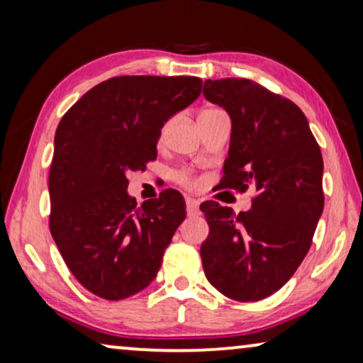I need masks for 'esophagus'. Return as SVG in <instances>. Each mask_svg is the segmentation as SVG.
<instances>
[{"label": "esophagus", "mask_w": 363, "mask_h": 363, "mask_svg": "<svg viewBox=\"0 0 363 363\" xmlns=\"http://www.w3.org/2000/svg\"><path fill=\"white\" fill-rule=\"evenodd\" d=\"M186 208H187L189 216H197V213H199V201H196V199H192V197H189L186 201Z\"/></svg>", "instance_id": "1"}]
</instances>
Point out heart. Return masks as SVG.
<instances>
[{
	"instance_id": "1",
	"label": "heart",
	"mask_w": 363,
	"mask_h": 363,
	"mask_svg": "<svg viewBox=\"0 0 363 363\" xmlns=\"http://www.w3.org/2000/svg\"><path fill=\"white\" fill-rule=\"evenodd\" d=\"M179 179H181L182 182H186V184H192V182H194V181L191 179V177H189L187 174H181V176H179Z\"/></svg>"
}]
</instances>
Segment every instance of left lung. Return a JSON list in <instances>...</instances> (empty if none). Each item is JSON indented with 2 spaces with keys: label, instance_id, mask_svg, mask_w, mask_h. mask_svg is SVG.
Masks as SVG:
<instances>
[{
  "label": "left lung",
  "instance_id": "1",
  "mask_svg": "<svg viewBox=\"0 0 363 363\" xmlns=\"http://www.w3.org/2000/svg\"><path fill=\"white\" fill-rule=\"evenodd\" d=\"M203 96L232 120L222 187L257 192L238 216L213 201L201 206L203 273L227 298L264 299L298 269L323 216L320 147L299 106L257 82L206 80Z\"/></svg>",
  "mask_w": 363,
  "mask_h": 363
}]
</instances>
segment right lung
I'll list each match as a JSON object with an SVG mask.
<instances>
[{"label": "right lung", "instance_id": "1", "mask_svg": "<svg viewBox=\"0 0 363 363\" xmlns=\"http://www.w3.org/2000/svg\"><path fill=\"white\" fill-rule=\"evenodd\" d=\"M201 91L199 77H113L60 120L49 171V228L70 272L99 298H130L160 272L186 203L167 189L138 206L126 174L156 160L161 128Z\"/></svg>", "mask_w": 363, "mask_h": 363}]
</instances>
